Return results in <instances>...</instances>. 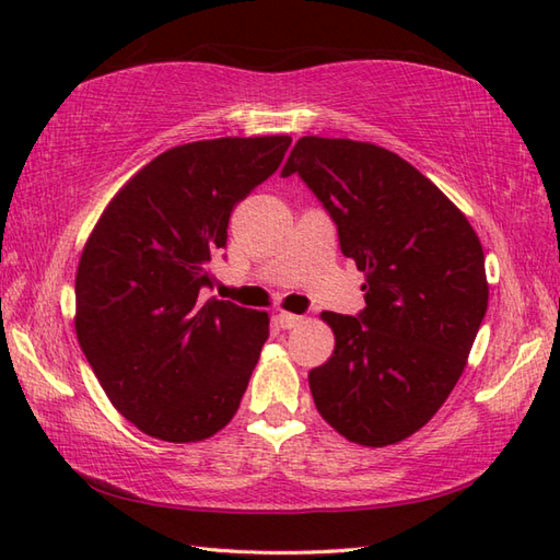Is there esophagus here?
I'll return each instance as SVG.
<instances>
[{
	"mask_svg": "<svg viewBox=\"0 0 560 560\" xmlns=\"http://www.w3.org/2000/svg\"><path fill=\"white\" fill-rule=\"evenodd\" d=\"M277 323L283 327V329H295L301 323L303 317L301 315H293V313H279L277 315Z\"/></svg>",
	"mask_w": 560,
	"mask_h": 560,
	"instance_id": "1",
	"label": "esophagus"
}]
</instances>
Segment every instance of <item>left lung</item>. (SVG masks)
<instances>
[{
	"instance_id": "left-lung-1",
	"label": "left lung",
	"mask_w": 560,
	"mask_h": 560,
	"mask_svg": "<svg viewBox=\"0 0 560 560\" xmlns=\"http://www.w3.org/2000/svg\"><path fill=\"white\" fill-rule=\"evenodd\" d=\"M281 175L311 187L365 273L359 315L323 313L337 343L307 375L315 407L351 443L395 445L467 365L489 307L479 237L425 175L368 141L303 137Z\"/></svg>"
}]
</instances>
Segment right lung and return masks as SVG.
<instances>
[{
  "instance_id": "right-lung-1",
  "label": "right lung",
  "mask_w": 560,
  "mask_h": 560,
  "mask_svg": "<svg viewBox=\"0 0 560 560\" xmlns=\"http://www.w3.org/2000/svg\"><path fill=\"white\" fill-rule=\"evenodd\" d=\"M291 137L168 149L113 197L77 271V337L113 407L165 443L229 423L269 315L205 299L231 211L279 168Z\"/></svg>"
}]
</instances>
